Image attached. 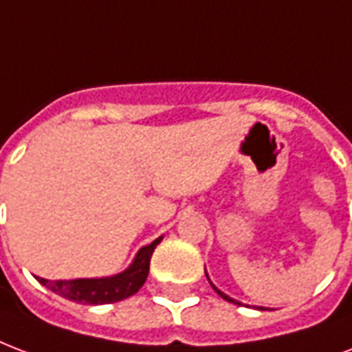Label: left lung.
I'll return each instance as SVG.
<instances>
[{
	"mask_svg": "<svg viewBox=\"0 0 352 352\" xmlns=\"http://www.w3.org/2000/svg\"><path fill=\"white\" fill-rule=\"evenodd\" d=\"M206 276H208V274H206ZM208 280H210V278H208ZM210 284H211V282H210ZM211 287H213V289H215V292L219 293V295H221V297L224 298V300H228V302H234V305H241V302H237V300H234V298H230L228 295H224L223 292H219V289H217V287L213 286V284H211ZM260 310H263V308H260Z\"/></svg>",
	"mask_w": 352,
	"mask_h": 352,
	"instance_id": "left-lung-1",
	"label": "left lung"
}]
</instances>
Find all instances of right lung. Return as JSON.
<instances>
[{
    "label": "right lung",
    "mask_w": 352,
    "mask_h": 352,
    "mask_svg": "<svg viewBox=\"0 0 352 352\" xmlns=\"http://www.w3.org/2000/svg\"><path fill=\"white\" fill-rule=\"evenodd\" d=\"M155 239L137 252L135 260L124 273L111 278H78V280H46L38 276V282L60 297L81 302V305H111L135 295L146 282L150 271V258L157 243Z\"/></svg>",
    "instance_id": "obj_1"
}]
</instances>
